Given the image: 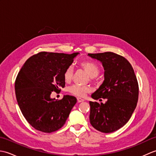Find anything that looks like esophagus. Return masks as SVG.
<instances>
[{
    "label": "esophagus",
    "instance_id": "obj_1",
    "mask_svg": "<svg viewBox=\"0 0 156 156\" xmlns=\"http://www.w3.org/2000/svg\"><path fill=\"white\" fill-rule=\"evenodd\" d=\"M77 101L78 102H84L85 100L83 98H77Z\"/></svg>",
    "mask_w": 156,
    "mask_h": 156
}]
</instances>
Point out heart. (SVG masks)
I'll use <instances>...</instances> for the list:
<instances>
[{
  "instance_id": "obj_1",
  "label": "heart",
  "mask_w": 156,
  "mask_h": 156,
  "mask_svg": "<svg viewBox=\"0 0 156 156\" xmlns=\"http://www.w3.org/2000/svg\"><path fill=\"white\" fill-rule=\"evenodd\" d=\"M80 67L87 73L90 78H95L100 72V68L97 63L91 60H84L80 62ZM73 74V68L72 66H68L66 69L64 73V79L65 82H69L72 80ZM90 91V88L88 87H80V86L74 85L69 88V92L72 94L77 97H83Z\"/></svg>"
}]
</instances>
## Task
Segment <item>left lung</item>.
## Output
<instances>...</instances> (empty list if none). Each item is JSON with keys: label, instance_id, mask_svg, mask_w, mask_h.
I'll return each mask as SVG.
<instances>
[{"label": "left lung", "instance_id": "8db88e82", "mask_svg": "<svg viewBox=\"0 0 156 156\" xmlns=\"http://www.w3.org/2000/svg\"><path fill=\"white\" fill-rule=\"evenodd\" d=\"M102 63L105 80L91 95L94 100L106 98L105 104L90 101V122L97 130L108 133L127 123L136 108L139 87L130 63L112 52L88 54Z\"/></svg>", "mask_w": 156, "mask_h": 156}]
</instances>
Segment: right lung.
Instances as JSON below:
<instances>
[{
    "label": "right lung",
    "instance_id": "1",
    "mask_svg": "<svg viewBox=\"0 0 156 156\" xmlns=\"http://www.w3.org/2000/svg\"><path fill=\"white\" fill-rule=\"evenodd\" d=\"M78 54L40 52L29 58L19 71L15 84L16 101L26 120L37 130H58L77 102L69 95L57 101L51 94L65 87L64 71Z\"/></svg>",
    "mask_w": 156,
    "mask_h": 156
}]
</instances>
